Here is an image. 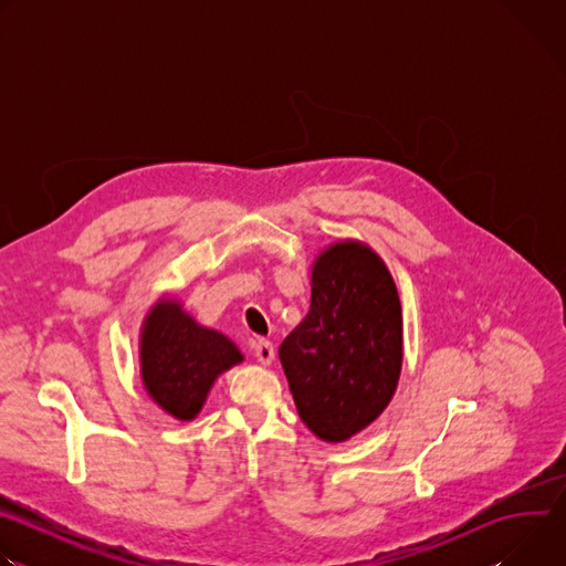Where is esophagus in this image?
Instances as JSON below:
<instances>
[{
    "label": "esophagus",
    "mask_w": 566,
    "mask_h": 566,
    "mask_svg": "<svg viewBox=\"0 0 566 566\" xmlns=\"http://www.w3.org/2000/svg\"><path fill=\"white\" fill-rule=\"evenodd\" d=\"M253 352H255V358L262 363V365H271L273 358H275V349H273V343L264 340V338H258L253 343Z\"/></svg>",
    "instance_id": "34e87169"
}]
</instances>
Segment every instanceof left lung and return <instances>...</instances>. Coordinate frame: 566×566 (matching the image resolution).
Segmentation results:
<instances>
[{
  "mask_svg": "<svg viewBox=\"0 0 566 566\" xmlns=\"http://www.w3.org/2000/svg\"><path fill=\"white\" fill-rule=\"evenodd\" d=\"M280 360L300 419L319 439L345 441L387 408L402 363V317L374 251L340 241L317 258L311 308Z\"/></svg>",
  "mask_w": 566,
  "mask_h": 566,
  "instance_id": "obj_1",
  "label": "left lung"
}]
</instances>
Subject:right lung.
Returning <instances> with one entry per match:
<instances>
[{"label": "right lung", "mask_w": 566, "mask_h": 566, "mask_svg": "<svg viewBox=\"0 0 566 566\" xmlns=\"http://www.w3.org/2000/svg\"><path fill=\"white\" fill-rule=\"evenodd\" d=\"M241 363L239 349L206 329L172 300L158 302L145 319L140 374L160 408L181 421L199 415L214 378Z\"/></svg>", "instance_id": "obj_1"}]
</instances>
